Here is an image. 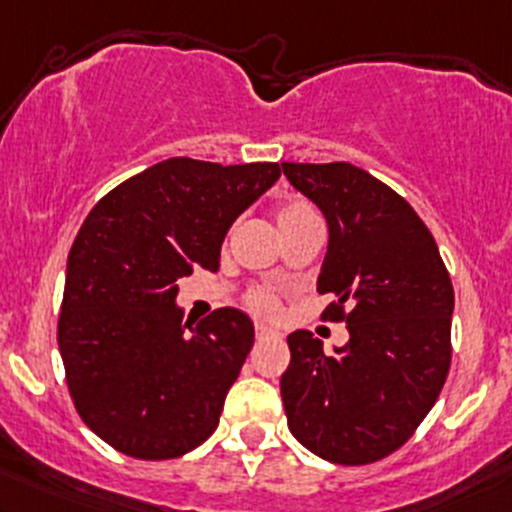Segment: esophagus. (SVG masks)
Returning <instances> with one entry per match:
<instances>
[{"label": "esophagus", "mask_w": 512, "mask_h": 512, "mask_svg": "<svg viewBox=\"0 0 512 512\" xmlns=\"http://www.w3.org/2000/svg\"><path fill=\"white\" fill-rule=\"evenodd\" d=\"M255 335H257V338H269V335H274V338H277V330H272V328H267V325H262V323H257L255 325Z\"/></svg>", "instance_id": "34e87169"}]
</instances>
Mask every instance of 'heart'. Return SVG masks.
<instances>
[{"instance_id":"1","label":"heart","mask_w":512,"mask_h":512,"mask_svg":"<svg viewBox=\"0 0 512 512\" xmlns=\"http://www.w3.org/2000/svg\"><path fill=\"white\" fill-rule=\"evenodd\" d=\"M277 221L282 233L286 230H294L301 226H311V223H320V216L316 206L311 201L294 196V199H286L277 209ZM245 306L250 311L260 313V316H277L279 313V296L277 291H272L269 286H255L245 294Z\"/></svg>"}]
</instances>
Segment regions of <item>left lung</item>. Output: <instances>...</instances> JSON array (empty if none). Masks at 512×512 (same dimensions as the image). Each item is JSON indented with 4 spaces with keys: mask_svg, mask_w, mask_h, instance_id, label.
<instances>
[{
    "mask_svg": "<svg viewBox=\"0 0 512 512\" xmlns=\"http://www.w3.org/2000/svg\"><path fill=\"white\" fill-rule=\"evenodd\" d=\"M323 211L330 240L320 318L347 323L335 355L296 330L282 401L291 435L320 459L362 466L406 445L452 364L454 289L435 238L389 184L350 162H282Z\"/></svg>",
    "mask_w": 512,
    "mask_h": 512,
    "instance_id": "obj_1",
    "label": "left lung"
}]
</instances>
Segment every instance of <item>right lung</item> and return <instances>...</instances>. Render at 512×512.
Instances as JSON below:
<instances>
[{
    "mask_svg": "<svg viewBox=\"0 0 512 512\" xmlns=\"http://www.w3.org/2000/svg\"><path fill=\"white\" fill-rule=\"evenodd\" d=\"M279 174L277 162L170 157L84 218L67 257L58 347L72 403L106 445L160 462L218 428L255 328L238 308H216L187 333L177 282L196 267L216 272L230 223Z\"/></svg>",
    "mask_w": 512,
    "mask_h": 512,
    "instance_id": "right-lung-1",
    "label": "right lung"
}]
</instances>
